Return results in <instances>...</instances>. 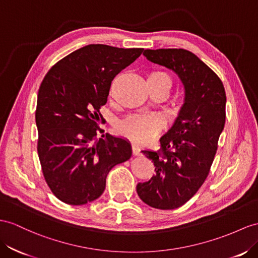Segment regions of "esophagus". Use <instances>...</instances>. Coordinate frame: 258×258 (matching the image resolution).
<instances>
[{
  "instance_id": "34e87169",
  "label": "esophagus",
  "mask_w": 258,
  "mask_h": 258,
  "mask_svg": "<svg viewBox=\"0 0 258 258\" xmlns=\"http://www.w3.org/2000/svg\"><path fill=\"white\" fill-rule=\"evenodd\" d=\"M132 150H133V155H135V156H138L141 154V149L137 146V145H132Z\"/></svg>"
}]
</instances>
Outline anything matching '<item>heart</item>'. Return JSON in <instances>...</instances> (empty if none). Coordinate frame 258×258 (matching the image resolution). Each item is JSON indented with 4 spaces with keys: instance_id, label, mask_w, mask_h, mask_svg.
<instances>
[{
    "instance_id": "1",
    "label": "heart",
    "mask_w": 258,
    "mask_h": 258,
    "mask_svg": "<svg viewBox=\"0 0 258 258\" xmlns=\"http://www.w3.org/2000/svg\"><path fill=\"white\" fill-rule=\"evenodd\" d=\"M149 87H167L171 88L172 81L167 73L161 71L151 72L147 75ZM115 83L112 85L114 90ZM164 126L163 118L158 114H133L124 118L117 124V131L122 135L130 138L137 144H147L153 141L155 136Z\"/></svg>"
}]
</instances>
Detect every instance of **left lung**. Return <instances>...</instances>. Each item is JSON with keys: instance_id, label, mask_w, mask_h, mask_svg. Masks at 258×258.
I'll list each match as a JSON object with an SVG mask.
<instances>
[{"instance_id": "left-lung-1", "label": "left lung", "mask_w": 258, "mask_h": 258, "mask_svg": "<svg viewBox=\"0 0 258 258\" xmlns=\"http://www.w3.org/2000/svg\"><path fill=\"white\" fill-rule=\"evenodd\" d=\"M144 55L175 73L184 101L160 138L161 153L142 151L153 160L156 174L138 183L136 190L150 207L174 209L195 195L209 173L226 123V91L216 73L187 50H145Z\"/></svg>"}]
</instances>
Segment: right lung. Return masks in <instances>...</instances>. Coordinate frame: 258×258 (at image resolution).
<instances>
[{
  "label": "right lung",
  "mask_w": 258,
  "mask_h": 258,
  "mask_svg": "<svg viewBox=\"0 0 258 258\" xmlns=\"http://www.w3.org/2000/svg\"><path fill=\"white\" fill-rule=\"evenodd\" d=\"M89 44L63 57L45 75L38 91V155L45 182L58 200L85 205L100 197L110 170L128 160L132 147L123 137L97 138L100 107L111 82L143 53Z\"/></svg>",
  "instance_id": "obj_1"
}]
</instances>
